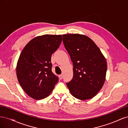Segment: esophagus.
Listing matches in <instances>:
<instances>
[{
    "label": "esophagus",
    "mask_w": 128,
    "mask_h": 128,
    "mask_svg": "<svg viewBox=\"0 0 128 128\" xmlns=\"http://www.w3.org/2000/svg\"><path fill=\"white\" fill-rule=\"evenodd\" d=\"M59 77L60 80H62L63 78V75H59Z\"/></svg>",
    "instance_id": "34e87169"
}]
</instances>
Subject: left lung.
Instances as JSON below:
<instances>
[{
	"label": "left lung",
	"mask_w": 128,
	"mask_h": 128,
	"mask_svg": "<svg viewBox=\"0 0 128 128\" xmlns=\"http://www.w3.org/2000/svg\"><path fill=\"white\" fill-rule=\"evenodd\" d=\"M64 47L73 64V77L67 83L71 94L80 100L94 96L105 80L107 62L90 38L80 34H62Z\"/></svg>",
	"instance_id": "8db88e82"
}]
</instances>
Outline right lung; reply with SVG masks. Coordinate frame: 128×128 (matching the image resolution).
<instances>
[{
  "label": "right lung",
  "instance_id": "add662e5",
  "mask_svg": "<svg viewBox=\"0 0 128 128\" xmlns=\"http://www.w3.org/2000/svg\"><path fill=\"white\" fill-rule=\"evenodd\" d=\"M62 40L60 34L38 36L22 50L18 61L16 75L23 90L30 97L36 100L46 98L59 81L52 72L51 56Z\"/></svg>",
  "mask_w": 128,
  "mask_h": 128
}]
</instances>
